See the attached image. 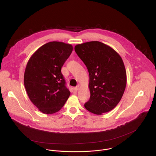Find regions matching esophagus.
I'll list each match as a JSON object with an SVG mask.
<instances>
[{
	"instance_id": "esophagus-1",
	"label": "esophagus",
	"mask_w": 156,
	"mask_h": 156,
	"mask_svg": "<svg viewBox=\"0 0 156 156\" xmlns=\"http://www.w3.org/2000/svg\"><path fill=\"white\" fill-rule=\"evenodd\" d=\"M79 89V85L74 88V90L75 91H77V90H78Z\"/></svg>"
}]
</instances>
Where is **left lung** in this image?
Listing matches in <instances>:
<instances>
[{
    "label": "left lung",
    "instance_id": "1",
    "mask_svg": "<svg viewBox=\"0 0 156 156\" xmlns=\"http://www.w3.org/2000/svg\"><path fill=\"white\" fill-rule=\"evenodd\" d=\"M74 50L89 72L90 95L85 108L96 115L111 111L120 101L127 83L121 57L111 47L99 41L76 45Z\"/></svg>",
    "mask_w": 156,
    "mask_h": 156
}]
</instances>
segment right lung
<instances>
[{
  "mask_svg": "<svg viewBox=\"0 0 156 156\" xmlns=\"http://www.w3.org/2000/svg\"><path fill=\"white\" fill-rule=\"evenodd\" d=\"M73 48L62 42L47 43L32 55L26 65L24 84L27 94L45 114L61 110L70 95L61 70Z\"/></svg>",
  "mask_w": 156,
  "mask_h": 156,
  "instance_id": "1",
  "label": "right lung"
}]
</instances>
